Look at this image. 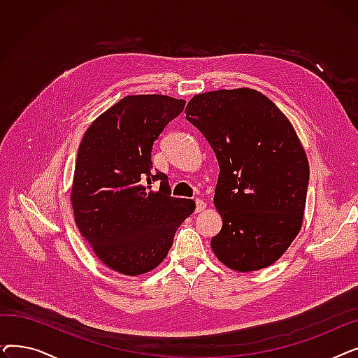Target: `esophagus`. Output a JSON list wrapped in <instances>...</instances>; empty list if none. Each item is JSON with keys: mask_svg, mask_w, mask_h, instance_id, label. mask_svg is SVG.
<instances>
[{"mask_svg": "<svg viewBox=\"0 0 358 358\" xmlns=\"http://www.w3.org/2000/svg\"><path fill=\"white\" fill-rule=\"evenodd\" d=\"M206 209V203L201 199H196V213H200Z\"/></svg>", "mask_w": 358, "mask_h": 358, "instance_id": "esophagus-1", "label": "esophagus"}]
</instances>
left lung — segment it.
<instances>
[{"label":"left lung","mask_w":358,"mask_h":358,"mask_svg":"<svg viewBox=\"0 0 358 358\" xmlns=\"http://www.w3.org/2000/svg\"><path fill=\"white\" fill-rule=\"evenodd\" d=\"M185 110L219 162L213 203L222 229L210 241L215 255L241 273L271 266L303 223L309 162L294 127L251 88L197 94Z\"/></svg>","instance_id":"left-lung-1"}]
</instances>
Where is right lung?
I'll return each mask as SVG.
<instances>
[{"instance_id":"right-lung-1","label":"right lung","mask_w":358,"mask_h":358,"mask_svg":"<svg viewBox=\"0 0 358 358\" xmlns=\"http://www.w3.org/2000/svg\"><path fill=\"white\" fill-rule=\"evenodd\" d=\"M185 101L159 94L127 96L94 120L81 141L71 203L81 235L99 259L124 275L158 267L196 203L171 197L150 152ZM158 180L160 190L150 191Z\"/></svg>"}]
</instances>
